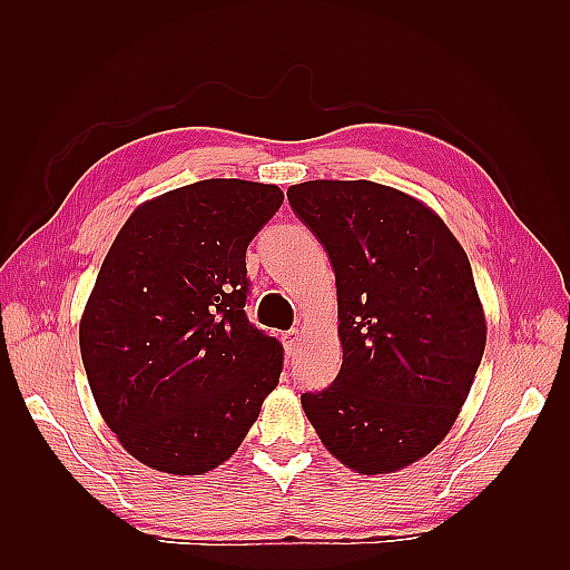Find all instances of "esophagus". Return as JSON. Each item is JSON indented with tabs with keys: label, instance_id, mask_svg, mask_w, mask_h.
Masks as SVG:
<instances>
[{
	"label": "esophagus",
	"instance_id": "obj_1",
	"mask_svg": "<svg viewBox=\"0 0 570 570\" xmlns=\"http://www.w3.org/2000/svg\"><path fill=\"white\" fill-rule=\"evenodd\" d=\"M283 344H285V352H287L289 356L295 354L297 344H299V331H287V333H283Z\"/></svg>",
	"mask_w": 570,
	"mask_h": 570
}]
</instances>
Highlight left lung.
Segmentation results:
<instances>
[{
    "instance_id": "1",
    "label": "left lung",
    "mask_w": 570,
    "mask_h": 570,
    "mask_svg": "<svg viewBox=\"0 0 570 570\" xmlns=\"http://www.w3.org/2000/svg\"><path fill=\"white\" fill-rule=\"evenodd\" d=\"M289 206L331 256L342 366L304 392L321 442L356 473H392L450 433L485 352V316L444 220L371 180H308Z\"/></svg>"
}]
</instances>
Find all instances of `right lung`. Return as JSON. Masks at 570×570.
<instances>
[{"label": "right lung", "mask_w": 570, "mask_h": 570, "mask_svg": "<svg viewBox=\"0 0 570 570\" xmlns=\"http://www.w3.org/2000/svg\"><path fill=\"white\" fill-rule=\"evenodd\" d=\"M281 204V187L237 178L170 189L137 206L99 268L82 366L101 419L151 469H216L278 385L283 344L245 314V254Z\"/></svg>", "instance_id": "right-lung-1"}]
</instances>
